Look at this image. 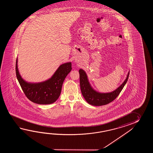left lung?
I'll use <instances>...</instances> for the list:
<instances>
[{"instance_id":"obj_1","label":"left lung","mask_w":153,"mask_h":153,"mask_svg":"<svg viewBox=\"0 0 153 153\" xmlns=\"http://www.w3.org/2000/svg\"><path fill=\"white\" fill-rule=\"evenodd\" d=\"M79 72L80 74V85L81 94L85 100L88 104L94 106H101L111 103L120 94L124 86L127 82L130 71L128 72L126 79L120 86L114 91L107 93H102L96 91L91 86L86 72L82 69H80Z\"/></svg>"}]
</instances>
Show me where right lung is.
Wrapping results in <instances>:
<instances>
[{
  "label": "right lung",
  "mask_w": 153,
  "mask_h": 153,
  "mask_svg": "<svg viewBox=\"0 0 153 153\" xmlns=\"http://www.w3.org/2000/svg\"><path fill=\"white\" fill-rule=\"evenodd\" d=\"M16 59V74L26 97L33 102L39 104H50L59 98L63 81L72 70L71 62L63 63L59 67L51 78L40 82H29L20 75Z\"/></svg>",
  "instance_id": "add662e5"
}]
</instances>
